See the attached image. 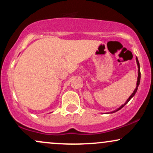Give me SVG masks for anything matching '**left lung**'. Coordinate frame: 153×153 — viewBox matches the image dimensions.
<instances>
[{"instance_id":"1","label":"left lung","mask_w":153,"mask_h":153,"mask_svg":"<svg viewBox=\"0 0 153 153\" xmlns=\"http://www.w3.org/2000/svg\"><path fill=\"white\" fill-rule=\"evenodd\" d=\"M136 62H137V67H138V77H137V86H136V88H135L134 91H133V93H132V94H131V96H129V99H128L127 100V101H126V102L124 103V104H122V106H121L120 107H119V108H117V109H116V110H114V111H111V113H109V114L114 113V112L120 110L121 108H123V107H124V106H125V105L127 104V103L128 102H129V101H130V99H131V98L133 97V96H134L135 94H136L137 91V89H138V86H139V85H140V78H141V73H140V63H139L138 59H137V57H136Z\"/></svg>"}]
</instances>
